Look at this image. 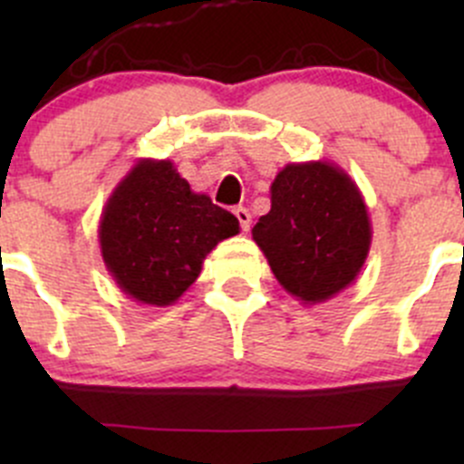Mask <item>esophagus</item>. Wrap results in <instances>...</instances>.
Masks as SVG:
<instances>
[{
	"instance_id": "34e87169",
	"label": "esophagus",
	"mask_w": 464,
	"mask_h": 464,
	"mask_svg": "<svg viewBox=\"0 0 464 464\" xmlns=\"http://www.w3.org/2000/svg\"><path fill=\"white\" fill-rule=\"evenodd\" d=\"M233 215H236L237 222H240L242 231H249V227H251L249 208H245V206H236V208H233Z\"/></svg>"
}]
</instances>
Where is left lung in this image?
Returning <instances> with one entry per match:
<instances>
[{
  "mask_svg": "<svg viewBox=\"0 0 464 464\" xmlns=\"http://www.w3.org/2000/svg\"><path fill=\"white\" fill-rule=\"evenodd\" d=\"M251 236L285 292L316 305L357 280L372 227L362 190L343 168L303 161L287 163L271 181V208Z\"/></svg>",
  "mask_w": 464,
  "mask_h": 464,
  "instance_id": "left-lung-1",
  "label": "left lung"
}]
</instances>
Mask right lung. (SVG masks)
Returning a JSON list of instances; mask_svg holds the SVG:
<instances>
[{
	"instance_id": "obj_1",
	"label": "right lung",
	"mask_w": 464,
	"mask_h": 464,
	"mask_svg": "<svg viewBox=\"0 0 464 464\" xmlns=\"http://www.w3.org/2000/svg\"><path fill=\"white\" fill-rule=\"evenodd\" d=\"M237 233L236 215L190 190L168 159H139L98 222L101 256L114 283L154 307L179 301L202 274L206 256Z\"/></svg>"
}]
</instances>
